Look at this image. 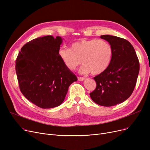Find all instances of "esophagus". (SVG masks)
<instances>
[{
    "label": "esophagus",
    "instance_id": "esophagus-1",
    "mask_svg": "<svg viewBox=\"0 0 150 150\" xmlns=\"http://www.w3.org/2000/svg\"><path fill=\"white\" fill-rule=\"evenodd\" d=\"M84 80V78L81 77V76H78V81H83Z\"/></svg>",
    "mask_w": 150,
    "mask_h": 150
}]
</instances>
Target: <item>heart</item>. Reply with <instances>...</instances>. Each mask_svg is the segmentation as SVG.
<instances>
[{"mask_svg":"<svg viewBox=\"0 0 150 150\" xmlns=\"http://www.w3.org/2000/svg\"><path fill=\"white\" fill-rule=\"evenodd\" d=\"M114 50L111 44L103 39H83L72 43L70 48L62 47L58 55L65 66L75 70L81 64L80 72L98 75L108 68L113 58Z\"/></svg>","mask_w":150,"mask_h":150,"instance_id":"1","label":"heart"}]
</instances>
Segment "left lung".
I'll return each instance as SVG.
<instances>
[{
	"mask_svg": "<svg viewBox=\"0 0 150 150\" xmlns=\"http://www.w3.org/2000/svg\"><path fill=\"white\" fill-rule=\"evenodd\" d=\"M111 44L113 58L108 68L95 77L96 88L90 93L92 100L103 106H112L128 99L136 84L140 64L134 49L126 39L101 35Z\"/></svg>",
	"mask_w": 150,
	"mask_h": 150,
	"instance_id": "left-lung-1",
	"label": "left lung"
}]
</instances>
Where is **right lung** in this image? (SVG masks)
Masks as SVG:
<instances>
[{
    "mask_svg": "<svg viewBox=\"0 0 150 150\" xmlns=\"http://www.w3.org/2000/svg\"><path fill=\"white\" fill-rule=\"evenodd\" d=\"M62 38L51 35L26 43L16 60L20 90L24 97L43 109L59 106L76 75L58 55Z\"/></svg>",
    "mask_w": 150,
    "mask_h": 150,
    "instance_id": "obj_1",
    "label": "right lung"
}]
</instances>
